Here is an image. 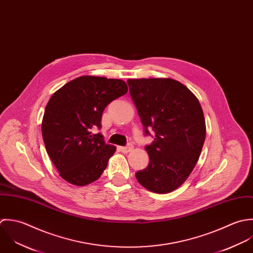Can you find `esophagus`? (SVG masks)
Instances as JSON below:
<instances>
[{"instance_id":"34e87169","label":"esophagus","mask_w":253,"mask_h":253,"mask_svg":"<svg viewBox=\"0 0 253 253\" xmlns=\"http://www.w3.org/2000/svg\"><path fill=\"white\" fill-rule=\"evenodd\" d=\"M134 150V147L132 145H128L126 147H120V151L124 153H128V152H132Z\"/></svg>"}]
</instances>
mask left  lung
Masks as SVG:
<instances>
[{
  "label": "left lung",
  "instance_id": "obj_1",
  "mask_svg": "<svg viewBox=\"0 0 253 253\" xmlns=\"http://www.w3.org/2000/svg\"><path fill=\"white\" fill-rule=\"evenodd\" d=\"M146 134L155 132L145 149L149 166L136 173L138 182L155 194L178 189L194 170L206 135L202 105L182 83L170 78L128 79Z\"/></svg>",
  "mask_w": 253,
  "mask_h": 253
}]
</instances>
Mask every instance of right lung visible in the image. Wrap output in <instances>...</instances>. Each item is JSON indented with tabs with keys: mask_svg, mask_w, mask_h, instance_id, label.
Segmentation results:
<instances>
[{
	"mask_svg": "<svg viewBox=\"0 0 253 253\" xmlns=\"http://www.w3.org/2000/svg\"><path fill=\"white\" fill-rule=\"evenodd\" d=\"M128 92L120 79L80 76L52 94L42 120L46 151L59 176L75 186L97 181L116 148L106 145L101 129L103 109L110 101Z\"/></svg>",
	"mask_w": 253,
	"mask_h": 253,
	"instance_id": "add662e5",
	"label": "right lung"
}]
</instances>
